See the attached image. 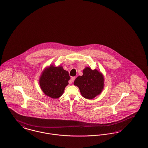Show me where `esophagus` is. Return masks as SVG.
<instances>
[{
	"instance_id": "obj_1",
	"label": "esophagus",
	"mask_w": 148,
	"mask_h": 148,
	"mask_svg": "<svg viewBox=\"0 0 148 148\" xmlns=\"http://www.w3.org/2000/svg\"><path fill=\"white\" fill-rule=\"evenodd\" d=\"M75 77H71V78L70 79V80L69 83H72L74 81V80H75Z\"/></svg>"
}]
</instances>
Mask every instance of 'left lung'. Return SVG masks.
<instances>
[{
	"label": "left lung",
	"mask_w": 148,
	"mask_h": 148,
	"mask_svg": "<svg viewBox=\"0 0 148 148\" xmlns=\"http://www.w3.org/2000/svg\"><path fill=\"white\" fill-rule=\"evenodd\" d=\"M104 82V76L101 71L86 67L83 70V75L75 79L74 84L78 87L84 98L92 99L102 92Z\"/></svg>",
	"instance_id": "1"
}]
</instances>
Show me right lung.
Wrapping results in <instances>:
<instances>
[{
  "label": "right lung",
  "mask_w": 148,
  "mask_h": 148,
  "mask_svg": "<svg viewBox=\"0 0 148 148\" xmlns=\"http://www.w3.org/2000/svg\"><path fill=\"white\" fill-rule=\"evenodd\" d=\"M70 79L68 71L64 69L62 66L51 65L42 71L39 84L44 94L57 99L64 93L65 87L69 84Z\"/></svg>",
  "instance_id": "obj_1"
}]
</instances>
